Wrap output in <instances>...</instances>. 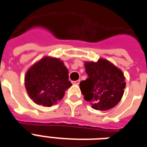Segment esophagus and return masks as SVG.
Returning a JSON list of instances; mask_svg holds the SVG:
<instances>
[{
    "instance_id": "esophagus-1",
    "label": "esophagus",
    "mask_w": 147,
    "mask_h": 147,
    "mask_svg": "<svg viewBox=\"0 0 147 147\" xmlns=\"http://www.w3.org/2000/svg\"><path fill=\"white\" fill-rule=\"evenodd\" d=\"M79 82H80V79H79V80H76V81H73V82H72V84L78 85V84H79Z\"/></svg>"
}]
</instances>
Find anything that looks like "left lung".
Instances as JSON below:
<instances>
[{
  "label": "left lung",
  "instance_id": "obj_1",
  "mask_svg": "<svg viewBox=\"0 0 147 147\" xmlns=\"http://www.w3.org/2000/svg\"><path fill=\"white\" fill-rule=\"evenodd\" d=\"M88 78L80 82L85 100L96 110L112 108L121 100L125 87L122 71L104 59L85 63Z\"/></svg>",
  "mask_w": 147,
  "mask_h": 147
}]
</instances>
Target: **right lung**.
Here are the masks:
<instances>
[{
    "label": "right lung",
    "instance_id": "1",
    "mask_svg": "<svg viewBox=\"0 0 147 147\" xmlns=\"http://www.w3.org/2000/svg\"><path fill=\"white\" fill-rule=\"evenodd\" d=\"M25 86L35 103L51 107L63 98L71 83L64 63L58 58L46 57L29 68L25 77Z\"/></svg>",
    "mask_w": 147,
    "mask_h": 147
}]
</instances>
